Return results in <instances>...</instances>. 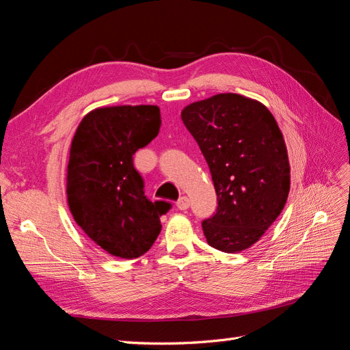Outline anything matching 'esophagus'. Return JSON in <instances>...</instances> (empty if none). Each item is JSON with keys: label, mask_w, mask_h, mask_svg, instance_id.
I'll return each instance as SVG.
<instances>
[{"label": "esophagus", "mask_w": 350, "mask_h": 350, "mask_svg": "<svg viewBox=\"0 0 350 350\" xmlns=\"http://www.w3.org/2000/svg\"><path fill=\"white\" fill-rule=\"evenodd\" d=\"M176 207H178L179 210H187V208L189 207V200H188V197H185V196L179 197V200L176 201Z\"/></svg>", "instance_id": "obj_1"}]
</instances>
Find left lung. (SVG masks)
Wrapping results in <instances>:
<instances>
[{
    "label": "left lung",
    "mask_w": 350,
    "mask_h": 350,
    "mask_svg": "<svg viewBox=\"0 0 350 350\" xmlns=\"http://www.w3.org/2000/svg\"><path fill=\"white\" fill-rule=\"evenodd\" d=\"M208 165L216 213L201 221L208 245L250 248L282 213L291 187L288 152L278 122L262 103L220 93L181 112Z\"/></svg>",
    "instance_id": "left-lung-1"
}]
</instances>
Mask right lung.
<instances>
[{
    "mask_svg": "<svg viewBox=\"0 0 350 350\" xmlns=\"http://www.w3.org/2000/svg\"><path fill=\"white\" fill-rule=\"evenodd\" d=\"M153 105L99 108L74 134L67 171L71 215L92 241L120 258H137L161 234V216L172 207L144 194L133 156L159 133Z\"/></svg>",
    "mask_w": 350,
    "mask_h": 350,
    "instance_id": "add662e5",
    "label": "right lung"
}]
</instances>
